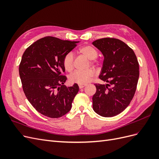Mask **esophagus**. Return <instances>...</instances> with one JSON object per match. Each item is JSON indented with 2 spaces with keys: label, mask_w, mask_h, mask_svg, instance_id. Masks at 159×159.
Listing matches in <instances>:
<instances>
[{
  "label": "esophagus",
  "mask_w": 159,
  "mask_h": 159,
  "mask_svg": "<svg viewBox=\"0 0 159 159\" xmlns=\"http://www.w3.org/2000/svg\"><path fill=\"white\" fill-rule=\"evenodd\" d=\"M85 85H86L85 84H79V88H80V89L84 88Z\"/></svg>",
  "instance_id": "obj_1"
}]
</instances>
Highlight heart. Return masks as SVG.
Wrapping results in <instances>:
<instances>
[{"mask_svg":"<svg viewBox=\"0 0 159 159\" xmlns=\"http://www.w3.org/2000/svg\"><path fill=\"white\" fill-rule=\"evenodd\" d=\"M79 52L90 60V64L97 66L99 61L97 59L98 52L95 48L91 45H85L79 48ZM64 69L68 72L73 71L74 68V55L69 52L66 54L63 59ZM95 74V71L92 69L86 70H77L70 76V80L72 83L78 84H85L91 80Z\"/></svg>","mask_w":159,"mask_h":159,"instance_id":"heart-1","label":"heart"}]
</instances>
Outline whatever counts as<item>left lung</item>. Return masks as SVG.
Masks as SVG:
<instances>
[{
  "label": "left lung",
  "mask_w": 159,
  "mask_h": 159,
  "mask_svg": "<svg viewBox=\"0 0 159 159\" xmlns=\"http://www.w3.org/2000/svg\"><path fill=\"white\" fill-rule=\"evenodd\" d=\"M104 56L100 80L107 84H95L93 109L105 117H113L125 109L135 93L139 66L134 51L117 38H104L93 42Z\"/></svg>",
  "instance_id": "obj_1"
}]
</instances>
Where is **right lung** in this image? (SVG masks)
<instances>
[{"label":"right lung","instance_id":"right-lung-1","mask_svg":"<svg viewBox=\"0 0 159 159\" xmlns=\"http://www.w3.org/2000/svg\"><path fill=\"white\" fill-rule=\"evenodd\" d=\"M79 42L46 36L27 48L19 65V75L26 98L44 116L59 118L70 111L78 85L66 87L63 59Z\"/></svg>","mask_w":159,"mask_h":159}]
</instances>
